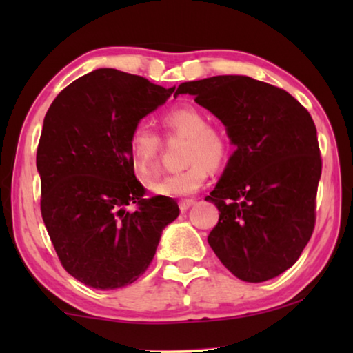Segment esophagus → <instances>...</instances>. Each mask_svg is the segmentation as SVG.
<instances>
[{
    "label": "esophagus",
    "instance_id": "obj_1",
    "mask_svg": "<svg viewBox=\"0 0 353 353\" xmlns=\"http://www.w3.org/2000/svg\"><path fill=\"white\" fill-rule=\"evenodd\" d=\"M194 199H183L179 202V207H181V212H187L191 205H194Z\"/></svg>",
    "mask_w": 353,
    "mask_h": 353
}]
</instances>
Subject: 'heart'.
I'll return each instance as SVG.
<instances>
[{"label": "heart", "mask_w": 353, "mask_h": 353, "mask_svg": "<svg viewBox=\"0 0 353 353\" xmlns=\"http://www.w3.org/2000/svg\"><path fill=\"white\" fill-rule=\"evenodd\" d=\"M168 139L183 137V162L187 166L182 171L168 174L151 183L157 194L182 198L198 193L204 187L210 168H221L230 157L232 143L225 130L210 126L205 113L198 107L183 104L176 107L160 118ZM128 149L130 163L137 174L148 177L157 166L162 139L145 123H137L129 134Z\"/></svg>", "instance_id": "1"}]
</instances>
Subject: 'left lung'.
I'll list each match as a JSON object with an SVG mask.
<instances>
[{
	"label": "left lung",
	"mask_w": 353,
	"mask_h": 353,
	"mask_svg": "<svg viewBox=\"0 0 353 353\" xmlns=\"http://www.w3.org/2000/svg\"><path fill=\"white\" fill-rule=\"evenodd\" d=\"M181 93L218 117L236 146L205 198L219 210L208 244L244 282L280 276L314 230L322 160L312 115L288 92L248 76L183 82Z\"/></svg>",
	"instance_id": "obj_1"
}]
</instances>
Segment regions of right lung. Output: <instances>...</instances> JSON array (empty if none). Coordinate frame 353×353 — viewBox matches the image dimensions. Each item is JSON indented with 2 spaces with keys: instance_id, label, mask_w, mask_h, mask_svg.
Here are the masks:
<instances>
[{
  "instance_id": "add662e5",
  "label": "right lung",
  "mask_w": 353,
  "mask_h": 353,
  "mask_svg": "<svg viewBox=\"0 0 353 353\" xmlns=\"http://www.w3.org/2000/svg\"><path fill=\"white\" fill-rule=\"evenodd\" d=\"M172 92L99 68L65 87L46 112L37 148L41 218L65 271L83 285L134 283L179 216L171 198H145L128 149L132 128Z\"/></svg>"
}]
</instances>
